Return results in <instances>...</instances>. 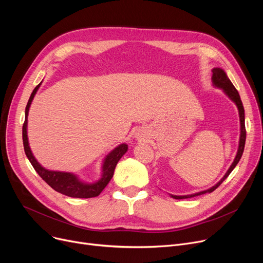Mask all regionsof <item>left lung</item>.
<instances>
[{
  "mask_svg": "<svg viewBox=\"0 0 263 263\" xmlns=\"http://www.w3.org/2000/svg\"><path fill=\"white\" fill-rule=\"evenodd\" d=\"M212 84L214 87H217L219 89H222L224 91V93L228 97V98L237 105L238 110H239V118H240V140H239V147H238V151H237V156L234 158L232 164L230 165V167L228 168V171L226 172V174L224 175V177L220 179V180L213 185L212 187L204 190L198 193H194V194L191 195H172L170 194L171 197L175 198V199H183V198H191V197H195V196H199L202 194H205V193H212L215 189H217L222 182L225 180V179L230 175V173L233 171V168L237 166V164L239 163L243 151H244V146H245V140H246V130H245V114H244V107L240 98V95L238 92V90L236 89V87L233 86V84L231 83V81L229 80V78L227 77L226 72L223 70L222 68H213L212 69Z\"/></svg>",
  "mask_w": 263,
  "mask_h": 263,
  "instance_id": "1",
  "label": "left lung"
}]
</instances>
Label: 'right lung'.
Listing matches in <instances>:
<instances>
[{
	"mask_svg": "<svg viewBox=\"0 0 263 263\" xmlns=\"http://www.w3.org/2000/svg\"><path fill=\"white\" fill-rule=\"evenodd\" d=\"M41 83L43 82H40L33 90L29 99V102H27L25 107V120L22 128V139H23L24 151L27 159L30 160L31 164L33 165V167L37 172V174L43 178L53 190L61 193V194H64L69 197H74V198H91V197L100 195V193L108 184L110 179H112L118 161L128 151V145L124 143L120 144L105 156L101 166V178L96 182L83 181L78 177V175L73 173L50 171L45 168L43 165L35 159L29 144V139H27V116H29V110H30L32 101L34 99L38 88L40 87Z\"/></svg>",
	"mask_w": 263,
	"mask_h": 263,
	"instance_id": "obj_1",
	"label": "right lung"
}]
</instances>
